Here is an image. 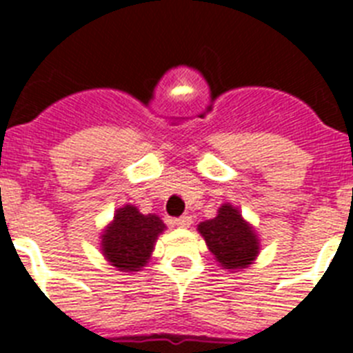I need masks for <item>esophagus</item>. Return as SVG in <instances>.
I'll return each mask as SVG.
<instances>
[{"instance_id":"34e87169","label":"esophagus","mask_w":353,"mask_h":353,"mask_svg":"<svg viewBox=\"0 0 353 353\" xmlns=\"http://www.w3.org/2000/svg\"><path fill=\"white\" fill-rule=\"evenodd\" d=\"M191 223H192L191 215H180V217H174V224H176L179 228L191 226Z\"/></svg>"}]
</instances>
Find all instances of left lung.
<instances>
[{"label": "left lung", "mask_w": 353, "mask_h": 353, "mask_svg": "<svg viewBox=\"0 0 353 353\" xmlns=\"http://www.w3.org/2000/svg\"><path fill=\"white\" fill-rule=\"evenodd\" d=\"M198 230L224 269H245L256 258V235L232 205H223L217 217L201 223Z\"/></svg>", "instance_id": "1"}]
</instances>
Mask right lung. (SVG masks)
Segmentation results:
<instances>
[{"label": "right lung", "instance_id": "right-lung-1", "mask_svg": "<svg viewBox=\"0 0 353 353\" xmlns=\"http://www.w3.org/2000/svg\"><path fill=\"white\" fill-rule=\"evenodd\" d=\"M164 223L157 215H143L132 205L118 208L114 221L102 235L104 256L118 270L136 272L145 267L159 233L164 232Z\"/></svg>", "mask_w": 353, "mask_h": 353}]
</instances>
